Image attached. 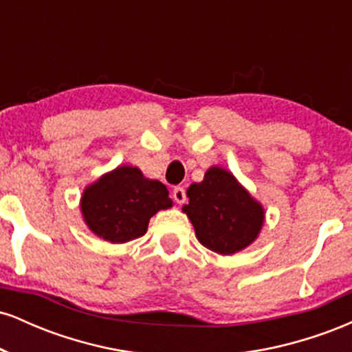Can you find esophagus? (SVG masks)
<instances>
[{"label": "esophagus", "instance_id": "34e87169", "mask_svg": "<svg viewBox=\"0 0 352 352\" xmlns=\"http://www.w3.org/2000/svg\"><path fill=\"white\" fill-rule=\"evenodd\" d=\"M172 195H173V200H175L177 204H184L185 199H187L184 187H175V188H173Z\"/></svg>", "mask_w": 352, "mask_h": 352}]
</instances>
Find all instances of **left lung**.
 Returning a JSON list of instances; mask_svg holds the SVG:
<instances>
[{"label": "left lung", "instance_id": "obj_1", "mask_svg": "<svg viewBox=\"0 0 352 352\" xmlns=\"http://www.w3.org/2000/svg\"><path fill=\"white\" fill-rule=\"evenodd\" d=\"M182 210L195 228L199 241L218 254H233L260 235L265 210L241 187L232 172L210 167L200 184L187 190Z\"/></svg>", "mask_w": 352, "mask_h": 352}]
</instances>
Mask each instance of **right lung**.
<instances>
[{
	"mask_svg": "<svg viewBox=\"0 0 352 352\" xmlns=\"http://www.w3.org/2000/svg\"><path fill=\"white\" fill-rule=\"evenodd\" d=\"M172 207L162 182L145 179L132 165H122L86 187L80 199L84 221L94 235L111 243H127L145 235L148 220Z\"/></svg>",
	"mask_w": 352,
	"mask_h": 352,
	"instance_id": "1",
	"label": "right lung"
}]
</instances>
